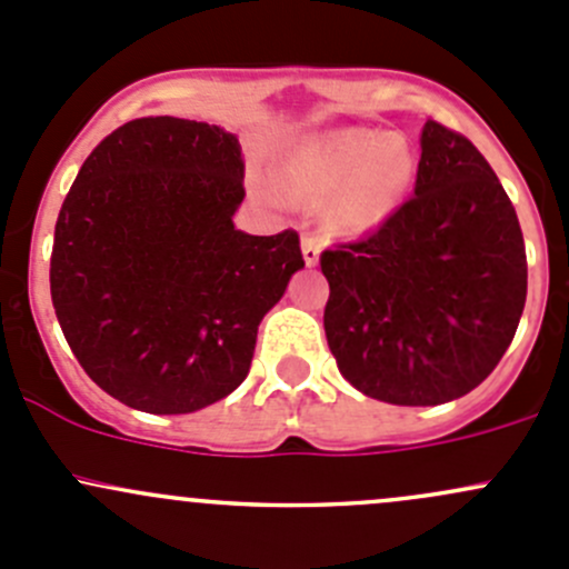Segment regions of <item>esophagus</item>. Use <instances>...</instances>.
I'll return each mask as SVG.
<instances>
[{
	"label": "esophagus",
	"mask_w": 569,
	"mask_h": 569,
	"mask_svg": "<svg viewBox=\"0 0 569 569\" xmlns=\"http://www.w3.org/2000/svg\"><path fill=\"white\" fill-rule=\"evenodd\" d=\"M302 258H306L308 267H313L319 261V239L311 237V233L302 237Z\"/></svg>",
	"instance_id": "esophagus-1"
}]
</instances>
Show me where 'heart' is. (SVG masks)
Here are the masks:
<instances>
[{
  "label": "heart",
  "instance_id": "1",
  "mask_svg": "<svg viewBox=\"0 0 569 569\" xmlns=\"http://www.w3.org/2000/svg\"><path fill=\"white\" fill-rule=\"evenodd\" d=\"M416 153L399 134L347 129L297 146L278 168V187L306 206L327 203V222L343 237L380 228L405 203Z\"/></svg>",
  "mask_w": 569,
  "mask_h": 569
}]
</instances>
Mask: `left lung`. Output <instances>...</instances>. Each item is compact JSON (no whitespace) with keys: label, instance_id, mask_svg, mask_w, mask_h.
Here are the masks:
<instances>
[{"label":"left lung","instance_id":"left-lung-1","mask_svg":"<svg viewBox=\"0 0 569 569\" xmlns=\"http://www.w3.org/2000/svg\"><path fill=\"white\" fill-rule=\"evenodd\" d=\"M325 332L371 399L432 407L490 377L526 306L512 200L468 137L427 120L416 194L360 242L321 252Z\"/></svg>","mask_w":569,"mask_h":569}]
</instances>
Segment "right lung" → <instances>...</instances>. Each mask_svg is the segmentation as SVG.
I'll return each mask as SVG.
<instances>
[{
  "mask_svg": "<svg viewBox=\"0 0 569 569\" xmlns=\"http://www.w3.org/2000/svg\"><path fill=\"white\" fill-rule=\"evenodd\" d=\"M242 200V148L220 126L137 118L84 159L57 217L49 283L101 391L181 416L242 386L258 325L306 267L297 231H237Z\"/></svg>",
  "mask_w": 569,
  "mask_h": 569,
  "instance_id": "obj_1",
  "label": "right lung"
}]
</instances>
